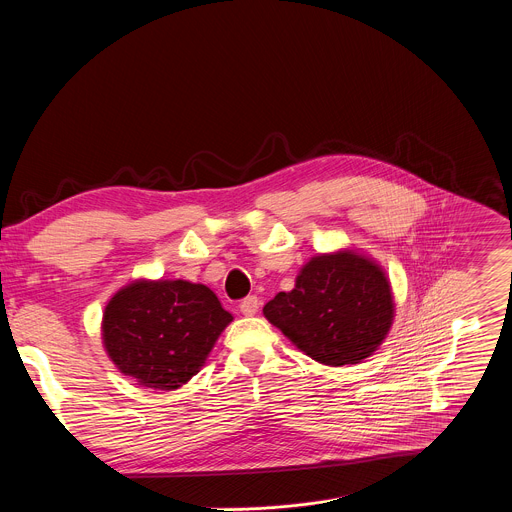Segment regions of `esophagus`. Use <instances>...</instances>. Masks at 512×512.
I'll use <instances>...</instances> for the list:
<instances>
[{
	"mask_svg": "<svg viewBox=\"0 0 512 512\" xmlns=\"http://www.w3.org/2000/svg\"><path fill=\"white\" fill-rule=\"evenodd\" d=\"M239 310H241V314H245V316H255V314L259 312V298H257V296L245 298V300L241 302Z\"/></svg>",
	"mask_w": 512,
	"mask_h": 512,
	"instance_id": "34e87169",
	"label": "esophagus"
}]
</instances>
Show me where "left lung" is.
I'll return each mask as SVG.
<instances>
[{
    "label": "left lung",
    "instance_id": "left-lung-1",
    "mask_svg": "<svg viewBox=\"0 0 512 512\" xmlns=\"http://www.w3.org/2000/svg\"><path fill=\"white\" fill-rule=\"evenodd\" d=\"M265 318L326 367L369 358L387 338L395 302L383 267L354 249L318 253L296 287L265 304Z\"/></svg>",
    "mask_w": 512,
    "mask_h": 512
}]
</instances>
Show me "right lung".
<instances>
[{"label":"right lung","instance_id":"add662e5","mask_svg":"<svg viewBox=\"0 0 512 512\" xmlns=\"http://www.w3.org/2000/svg\"><path fill=\"white\" fill-rule=\"evenodd\" d=\"M233 322L216 294L186 279H135L107 302L103 346L115 367L141 387L174 391L204 364Z\"/></svg>","mask_w":512,"mask_h":512}]
</instances>
